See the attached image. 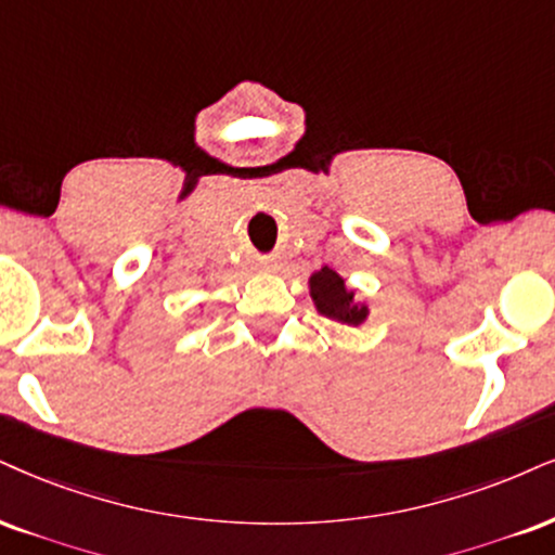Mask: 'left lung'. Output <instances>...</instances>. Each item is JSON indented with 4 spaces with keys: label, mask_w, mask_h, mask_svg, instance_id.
Listing matches in <instances>:
<instances>
[{
    "label": "left lung",
    "mask_w": 555,
    "mask_h": 555,
    "mask_svg": "<svg viewBox=\"0 0 555 555\" xmlns=\"http://www.w3.org/2000/svg\"><path fill=\"white\" fill-rule=\"evenodd\" d=\"M309 288L313 306L321 317L341 321L347 326H360L371 313L365 304H354V293L347 291L345 278L337 275L332 267H321L319 272H313L309 278Z\"/></svg>",
    "instance_id": "obj_1"
}]
</instances>
